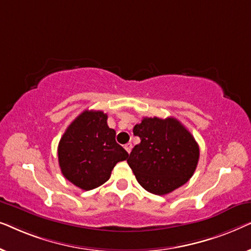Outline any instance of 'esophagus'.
Segmentation results:
<instances>
[{"mask_svg":"<svg viewBox=\"0 0 251 251\" xmlns=\"http://www.w3.org/2000/svg\"><path fill=\"white\" fill-rule=\"evenodd\" d=\"M125 149H126V152L130 153V152H131V149H132V144H131V143L126 144V145H125Z\"/></svg>","mask_w":251,"mask_h":251,"instance_id":"34e87169","label":"esophagus"}]
</instances>
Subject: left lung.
Returning <instances> with one entry per match:
<instances>
[{"mask_svg": "<svg viewBox=\"0 0 251 251\" xmlns=\"http://www.w3.org/2000/svg\"><path fill=\"white\" fill-rule=\"evenodd\" d=\"M140 143L126 160L140 186L164 195L187 183L200 150L192 133L175 118H144L133 128Z\"/></svg>", "mask_w": 251, "mask_h": 251, "instance_id": "8db88e82", "label": "left lung"}]
</instances>
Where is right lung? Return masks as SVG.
Returning <instances> with one entry per match:
<instances>
[{"label": "right lung", "mask_w": 251, "mask_h": 251, "mask_svg": "<svg viewBox=\"0 0 251 251\" xmlns=\"http://www.w3.org/2000/svg\"><path fill=\"white\" fill-rule=\"evenodd\" d=\"M115 130L107 126L104 112H82L68 126L58 145L64 177L84 191L106 183L115 164L129 156L115 142Z\"/></svg>", "instance_id": "1"}]
</instances>
